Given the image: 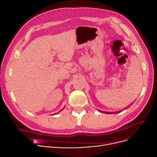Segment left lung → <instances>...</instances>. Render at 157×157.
I'll list each match as a JSON object with an SVG mask.
<instances>
[{
  "mask_svg": "<svg viewBox=\"0 0 157 157\" xmlns=\"http://www.w3.org/2000/svg\"><path fill=\"white\" fill-rule=\"evenodd\" d=\"M128 108H126V109H128ZM99 112H102V113H106V114H113V113H120L119 111L118 112H105V111H99V110H98Z\"/></svg>",
  "mask_w": 157,
  "mask_h": 157,
  "instance_id": "1",
  "label": "left lung"
}]
</instances>
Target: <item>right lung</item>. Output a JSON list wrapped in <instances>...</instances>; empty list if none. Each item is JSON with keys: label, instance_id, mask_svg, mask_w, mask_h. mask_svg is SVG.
Returning a JSON list of instances; mask_svg holds the SVG:
<instances>
[{"label": "right lung", "instance_id": "add662e5", "mask_svg": "<svg viewBox=\"0 0 157 157\" xmlns=\"http://www.w3.org/2000/svg\"><path fill=\"white\" fill-rule=\"evenodd\" d=\"M63 109H64V107L63 108ZM63 109H61V110H63Z\"/></svg>", "mask_w": 157, "mask_h": 157}]
</instances>
